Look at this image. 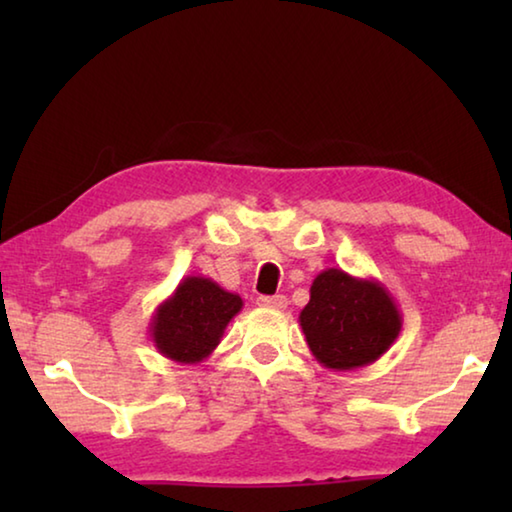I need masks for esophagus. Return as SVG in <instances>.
<instances>
[{
  "label": "esophagus",
  "instance_id": "esophagus-1",
  "mask_svg": "<svg viewBox=\"0 0 512 512\" xmlns=\"http://www.w3.org/2000/svg\"><path fill=\"white\" fill-rule=\"evenodd\" d=\"M257 305L264 307V309H277V311H282V309H287L289 300H287V296H264V298L257 300Z\"/></svg>",
  "mask_w": 512,
  "mask_h": 512
}]
</instances>
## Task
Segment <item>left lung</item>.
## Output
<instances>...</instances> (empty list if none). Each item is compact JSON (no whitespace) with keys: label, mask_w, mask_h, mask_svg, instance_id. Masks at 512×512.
<instances>
[{"label":"left lung","mask_w":512,"mask_h":512,"mask_svg":"<svg viewBox=\"0 0 512 512\" xmlns=\"http://www.w3.org/2000/svg\"><path fill=\"white\" fill-rule=\"evenodd\" d=\"M300 327L320 366L345 372L388 352L402 332V314L379 280L325 268L311 282Z\"/></svg>","instance_id":"left-lung-1"}]
</instances>
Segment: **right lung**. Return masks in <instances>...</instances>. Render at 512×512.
Returning <instances> with one entry per match:
<instances>
[{
  "label": "right lung",
  "instance_id": "right-lung-1",
  "mask_svg": "<svg viewBox=\"0 0 512 512\" xmlns=\"http://www.w3.org/2000/svg\"><path fill=\"white\" fill-rule=\"evenodd\" d=\"M244 300L221 289L210 277L187 275L153 311L149 336L162 357L176 363H201L221 343L225 327Z\"/></svg>",
  "mask_w": 512,
  "mask_h": 512
}]
</instances>
